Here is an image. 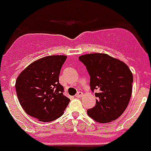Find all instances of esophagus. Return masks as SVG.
<instances>
[{"mask_svg":"<svg viewBox=\"0 0 151 151\" xmlns=\"http://www.w3.org/2000/svg\"><path fill=\"white\" fill-rule=\"evenodd\" d=\"M82 96H83V93L79 92V91L78 93H77L76 94V96L77 98H80V97H81Z\"/></svg>","mask_w":151,"mask_h":151,"instance_id":"esophagus-1","label":"esophagus"}]
</instances>
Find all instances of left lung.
<instances>
[{
    "label": "left lung",
    "mask_w": 151,
    "mask_h": 151,
    "mask_svg": "<svg viewBox=\"0 0 151 151\" xmlns=\"http://www.w3.org/2000/svg\"><path fill=\"white\" fill-rule=\"evenodd\" d=\"M79 59L90 76V88L95 93L96 105L87 111L88 115L100 123L114 121L123 114L131 98L132 73L123 61L107 54L93 53Z\"/></svg>",
    "instance_id": "1"
}]
</instances>
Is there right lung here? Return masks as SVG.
<instances>
[{
    "instance_id": "obj_1",
    "label": "right lung",
    "mask_w": 151,
    "mask_h": 151,
    "mask_svg": "<svg viewBox=\"0 0 151 151\" xmlns=\"http://www.w3.org/2000/svg\"><path fill=\"white\" fill-rule=\"evenodd\" d=\"M66 58L65 55H51L38 59L17 78L15 89L22 108L39 121L58 119L69 103L59 83V74Z\"/></svg>"
}]
</instances>
